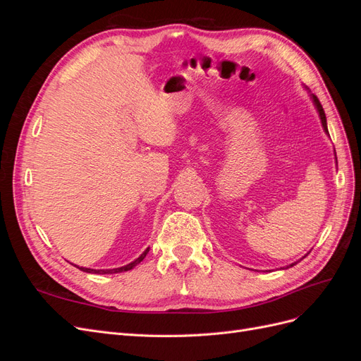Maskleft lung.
<instances>
[{
  "label": "left lung",
  "mask_w": 361,
  "mask_h": 361,
  "mask_svg": "<svg viewBox=\"0 0 361 361\" xmlns=\"http://www.w3.org/2000/svg\"><path fill=\"white\" fill-rule=\"evenodd\" d=\"M305 90H307V89H305ZM309 96H310V99H312V102H313V105H314V108H316V111H318V114H319V118H321V123H322V128H324V130H325V134L329 135V128H326V117H325V113H324V108H322L321 102L318 101V97H316L313 93L309 92ZM305 256H307V255H305ZM305 256H304V257H305ZM300 260H301V259H300ZM300 260H297V262H300ZM297 262H293V264L288 265L286 268L293 267L295 264H297ZM281 269H285V268H281Z\"/></svg>",
  "instance_id": "obj_1"
}]
</instances>
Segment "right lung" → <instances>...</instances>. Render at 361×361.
<instances>
[{"label": "right lung", "mask_w": 361, "mask_h": 361, "mask_svg": "<svg viewBox=\"0 0 361 361\" xmlns=\"http://www.w3.org/2000/svg\"><path fill=\"white\" fill-rule=\"evenodd\" d=\"M147 253H149V248H146L143 253H141L135 260L130 262V264L118 267V268H113V269H93V268H84V267H78V265H75V267L80 268L84 272H90V274H117V272H125V271H129V269H133L134 267H137L140 262L146 257Z\"/></svg>", "instance_id": "add662e5"}]
</instances>
